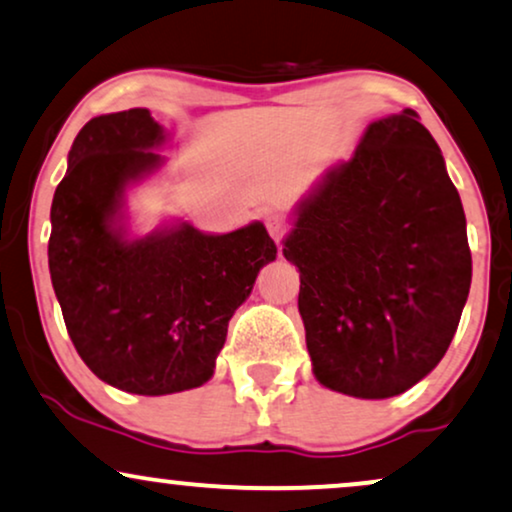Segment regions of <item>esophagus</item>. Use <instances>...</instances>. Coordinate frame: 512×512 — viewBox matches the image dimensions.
I'll use <instances>...</instances> for the list:
<instances>
[{
	"label": "esophagus",
	"instance_id": "1",
	"mask_svg": "<svg viewBox=\"0 0 512 512\" xmlns=\"http://www.w3.org/2000/svg\"><path fill=\"white\" fill-rule=\"evenodd\" d=\"M288 229H290V226L281 215H269L267 217V231H269V236L276 241V245H281V241L288 234Z\"/></svg>",
	"mask_w": 512,
	"mask_h": 512
}]
</instances>
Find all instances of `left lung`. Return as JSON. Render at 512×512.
Returning a JSON list of instances; mask_svg holds the SVG:
<instances>
[{"mask_svg": "<svg viewBox=\"0 0 512 512\" xmlns=\"http://www.w3.org/2000/svg\"><path fill=\"white\" fill-rule=\"evenodd\" d=\"M321 385L406 392L449 349L470 293L465 212L442 151L404 108L368 125L347 163L297 208L283 248Z\"/></svg>", "mask_w": 512, "mask_h": 512, "instance_id": "left-lung-1", "label": "left lung"}]
</instances>
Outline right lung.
Listing matches in <instances>:
<instances>
[{
  "label": "right lung",
  "mask_w": 512,
  "mask_h": 512,
  "mask_svg": "<svg viewBox=\"0 0 512 512\" xmlns=\"http://www.w3.org/2000/svg\"><path fill=\"white\" fill-rule=\"evenodd\" d=\"M148 108L80 129L51 203L49 271L68 335L96 378L122 392H184L208 383L229 319L276 245L264 224L212 236L181 222L127 241L122 196L163 165Z\"/></svg>",
  "instance_id": "add662e5"
}]
</instances>
